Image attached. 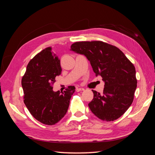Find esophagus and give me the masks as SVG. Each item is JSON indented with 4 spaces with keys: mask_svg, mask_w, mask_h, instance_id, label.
<instances>
[{
    "mask_svg": "<svg viewBox=\"0 0 155 155\" xmlns=\"http://www.w3.org/2000/svg\"><path fill=\"white\" fill-rule=\"evenodd\" d=\"M83 90H84V89L82 88V87H77V88H76V91H77V92H79L81 91H83Z\"/></svg>",
    "mask_w": 155,
    "mask_h": 155,
    "instance_id": "1",
    "label": "esophagus"
}]
</instances>
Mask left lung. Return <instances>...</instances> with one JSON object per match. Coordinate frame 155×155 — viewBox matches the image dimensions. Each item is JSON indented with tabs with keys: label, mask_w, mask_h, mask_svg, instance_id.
<instances>
[{
	"label": "left lung",
	"mask_w": 155,
	"mask_h": 155,
	"mask_svg": "<svg viewBox=\"0 0 155 155\" xmlns=\"http://www.w3.org/2000/svg\"><path fill=\"white\" fill-rule=\"evenodd\" d=\"M71 50L85 55L95 76L104 81L103 94L92 90L94 98L89 103L91 112L100 119L113 121L120 117L133 102L137 87L136 69L121 51L104 42L81 41Z\"/></svg>",
	"instance_id": "8db88e82"
}]
</instances>
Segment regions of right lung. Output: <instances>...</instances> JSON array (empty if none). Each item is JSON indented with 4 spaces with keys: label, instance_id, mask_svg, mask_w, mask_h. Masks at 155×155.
<instances>
[{
    "label": "right lung",
    "instance_id": "obj_1",
    "mask_svg": "<svg viewBox=\"0 0 155 155\" xmlns=\"http://www.w3.org/2000/svg\"><path fill=\"white\" fill-rule=\"evenodd\" d=\"M61 72L60 60L49 47L29 61L22 77L25 105L30 114L45 125H55L62 119L75 91L74 86L68 87L61 93L53 91L55 77Z\"/></svg>",
    "mask_w": 155,
    "mask_h": 155
}]
</instances>
